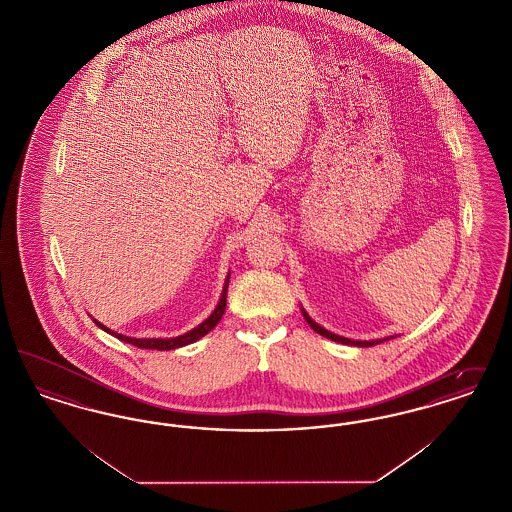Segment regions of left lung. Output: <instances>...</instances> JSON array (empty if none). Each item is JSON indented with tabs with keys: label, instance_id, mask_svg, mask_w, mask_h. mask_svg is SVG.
I'll return each instance as SVG.
<instances>
[{
	"label": "left lung",
	"instance_id": "left-lung-1",
	"mask_svg": "<svg viewBox=\"0 0 512 512\" xmlns=\"http://www.w3.org/2000/svg\"><path fill=\"white\" fill-rule=\"evenodd\" d=\"M301 313H303V317H305V320H307V324L317 332V334H320V336H324V338H328V340L332 341H338V343H345V345H357V347H372V345H376V343H382V341H388L393 338V336H390V338H384V340H370V341H361V340H349V338H343V336H338V334H332V332H328L326 328H322L320 324H317L313 318L309 317L307 315V311L301 307Z\"/></svg>",
	"mask_w": 512,
	"mask_h": 512
}]
</instances>
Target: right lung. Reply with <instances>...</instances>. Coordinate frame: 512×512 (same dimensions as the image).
Returning <instances> with one entry per match:
<instances>
[{"label": "right lung", "instance_id": "1", "mask_svg": "<svg viewBox=\"0 0 512 512\" xmlns=\"http://www.w3.org/2000/svg\"><path fill=\"white\" fill-rule=\"evenodd\" d=\"M228 280H230V272H228V276H226V280H224V288H222V293H220L219 303H217V307H215V311L209 315V317L205 318L201 324H197L195 328H192L190 332H186V334H182V336H176V338H130V336H122V334H117V332H113L111 328H107V326H103L101 322H98L96 318H94V322L98 324L101 330H105L107 334H111V336H115L117 340L126 341V343H132V345H136V347H142V349H157V351H169V349H178V347H184V345H190V343H194V341L201 340L205 334H209L217 324H219L220 318L224 315V309H226V292H228Z\"/></svg>", "mask_w": 512, "mask_h": 512}]
</instances>
